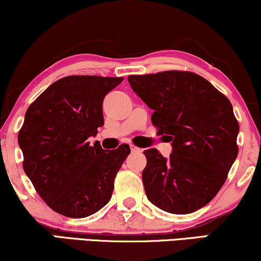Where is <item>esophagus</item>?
I'll return each mask as SVG.
<instances>
[{"label":"esophagus","instance_id":"obj_1","mask_svg":"<svg viewBox=\"0 0 261 261\" xmlns=\"http://www.w3.org/2000/svg\"><path fill=\"white\" fill-rule=\"evenodd\" d=\"M130 149H131V151H133V153H140V151H142L141 148L136 147L135 144H130Z\"/></svg>","mask_w":261,"mask_h":261}]
</instances>
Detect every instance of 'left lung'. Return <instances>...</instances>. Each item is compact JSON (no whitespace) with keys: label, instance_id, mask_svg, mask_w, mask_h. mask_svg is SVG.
<instances>
[{"label":"left lung","instance_id":"8db88e82","mask_svg":"<svg viewBox=\"0 0 261 261\" xmlns=\"http://www.w3.org/2000/svg\"><path fill=\"white\" fill-rule=\"evenodd\" d=\"M133 90L154 111L151 123L172 142V154L143 153L148 200L173 214L206 206L225 183L239 154L231 102L207 79L187 71L128 75Z\"/></svg>","mask_w":261,"mask_h":261}]
</instances>
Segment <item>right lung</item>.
<instances>
[{
  "instance_id": "obj_1",
  "label": "right lung",
  "mask_w": 261,
  "mask_h": 261,
  "mask_svg": "<svg viewBox=\"0 0 261 261\" xmlns=\"http://www.w3.org/2000/svg\"><path fill=\"white\" fill-rule=\"evenodd\" d=\"M121 77L68 75L30 105L18 142L22 167L38 195L68 218L96 213L111 200L128 144L106 151L89 137L103 125L102 103Z\"/></svg>"
}]
</instances>
